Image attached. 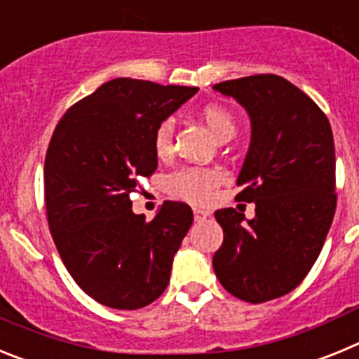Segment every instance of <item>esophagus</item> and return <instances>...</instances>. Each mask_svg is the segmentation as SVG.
Here are the masks:
<instances>
[{"mask_svg":"<svg viewBox=\"0 0 359 359\" xmlns=\"http://www.w3.org/2000/svg\"><path fill=\"white\" fill-rule=\"evenodd\" d=\"M210 217V212L203 210V208H194V219L196 221H205V219Z\"/></svg>","mask_w":359,"mask_h":359,"instance_id":"esophagus-1","label":"esophagus"}]
</instances>
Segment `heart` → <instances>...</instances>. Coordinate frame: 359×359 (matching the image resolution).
<instances>
[{"instance_id": "heart-1", "label": "heart", "mask_w": 359, "mask_h": 359, "mask_svg": "<svg viewBox=\"0 0 359 359\" xmlns=\"http://www.w3.org/2000/svg\"><path fill=\"white\" fill-rule=\"evenodd\" d=\"M199 118L207 126L208 131L219 142H228L237 133V118L228 107L221 104H205L199 109ZM174 145V122L165 118L158 123L152 136V149L158 158L170 156ZM223 182V172L210 167H182L169 174L165 187L170 194L189 203H208L215 194L219 183Z\"/></svg>"}]
</instances>
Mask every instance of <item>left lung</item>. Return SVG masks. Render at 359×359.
Instances as JSON below:
<instances>
[{
	"label": "left lung",
	"instance_id": "obj_1",
	"mask_svg": "<svg viewBox=\"0 0 359 359\" xmlns=\"http://www.w3.org/2000/svg\"><path fill=\"white\" fill-rule=\"evenodd\" d=\"M214 90L233 97L252 118V144L237 199L255 203V217L221 208L224 233L214 271L244 302L284 297L318 259L336 210L334 140L327 116L284 77L261 73Z\"/></svg>",
	"mask_w": 359,
	"mask_h": 359
}]
</instances>
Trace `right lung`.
<instances>
[{"mask_svg":"<svg viewBox=\"0 0 359 359\" xmlns=\"http://www.w3.org/2000/svg\"><path fill=\"white\" fill-rule=\"evenodd\" d=\"M198 88L113 79L73 104L44 158V201L53 243L86 294L113 309L154 302L192 224L187 203L165 201L152 221L131 194L158 167L152 136Z\"/></svg>","mask_w":359,"mask_h":359,"instance_id":"add662e5","label":"right lung"}]
</instances>
